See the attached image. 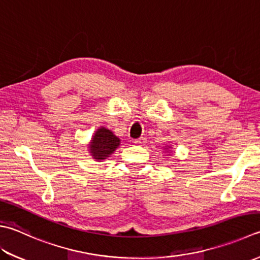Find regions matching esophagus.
I'll return each instance as SVG.
<instances>
[{
	"mask_svg": "<svg viewBox=\"0 0 260 260\" xmlns=\"http://www.w3.org/2000/svg\"><path fill=\"white\" fill-rule=\"evenodd\" d=\"M134 144L137 145V146H144L146 144V138H144V137H141V138H139V139H136L134 141Z\"/></svg>",
	"mask_w": 260,
	"mask_h": 260,
	"instance_id": "1",
	"label": "esophagus"
}]
</instances>
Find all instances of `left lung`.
I'll return each mask as SVG.
<instances>
[{"mask_svg": "<svg viewBox=\"0 0 260 260\" xmlns=\"http://www.w3.org/2000/svg\"><path fill=\"white\" fill-rule=\"evenodd\" d=\"M171 148H172V147H170V146H168V147H166V150H169V149H171ZM169 155H170V153H169Z\"/></svg>", "mask_w": 260, "mask_h": 260, "instance_id": "left-lung-1", "label": "left lung"}]
</instances>
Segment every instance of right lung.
<instances>
[{
    "instance_id": "obj_1",
    "label": "right lung",
    "mask_w": 260,
    "mask_h": 260,
    "mask_svg": "<svg viewBox=\"0 0 260 260\" xmlns=\"http://www.w3.org/2000/svg\"><path fill=\"white\" fill-rule=\"evenodd\" d=\"M120 143L119 137H116L110 129L100 126L91 137V140L88 144V149L92 158L102 161L109 158L114 153L120 146Z\"/></svg>"
}]
</instances>
